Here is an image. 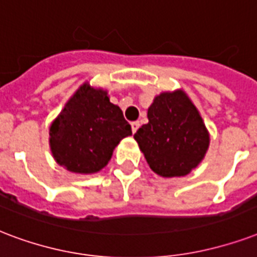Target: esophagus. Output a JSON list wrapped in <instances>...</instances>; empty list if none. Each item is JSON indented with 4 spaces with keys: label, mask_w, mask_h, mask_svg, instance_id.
I'll return each mask as SVG.
<instances>
[{
    "label": "esophagus",
    "mask_w": 257,
    "mask_h": 257,
    "mask_svg": "<svg viewBox=\"0 0 257 257\" xmlns=\"http://www.w3.org/2000/svg\"><path fill=\"white\" fill-rule=\"evenodd\" d=\"M131 126H132V132L136 133V131L139 129V126H140V122H139V121H133L132 124H131Z\"/></svg>",
    "instance_id": "esophagus-1"
}]
</instances>
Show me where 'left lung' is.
<instances>
[{"label": "left lung", "mask_w": 257, "mask_h": 257, "mask_svg": "<svg viewBox=\"0 0 257 257\" xmlns=\"http://www.w3.org/2000/svg\"><path fill=\"white\" fill-rule=\"evenodd\" d=\"M147 115L148 124L133 137L151 170L163 178H175L198 167L210 144V135L185 90L156 95Z\"/></svg>", "instance_id": "obj_1"}]
</instances>
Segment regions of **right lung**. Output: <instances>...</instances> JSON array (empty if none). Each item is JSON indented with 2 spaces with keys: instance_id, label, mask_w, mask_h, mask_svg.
Here are the masks:
<instances>
[{
  "instance_id": "right-lung-1",
  "label": "right lung",
  "mask_w": 257,
  "mask_h": 257,
  "mask_svg": "<svg viewBox=\"0 0 257 257\" xmlns=\"http://www.w3.org/2000/svg\"><path fill=\"white\" fill-rule=\"evenodd\" d=\"M131 135V125L106 90L85 82L52 121L50 148L59 166L87 175L101 171L115 147Z\"/></svg>"
}]
</instances>
